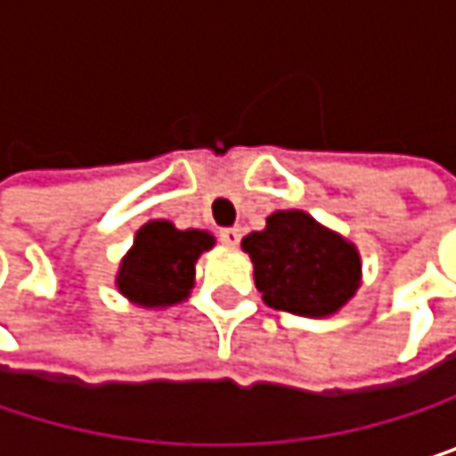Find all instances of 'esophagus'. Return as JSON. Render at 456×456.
<instances>
[{"mask_svg": "<svg viewBox=\"0 0 456 456\" xmlns=\"http://www.w3.org/2000/svg\"><path fill=\"white\" fill-rule=\"evenodd\" d=\"M219 237H222V242H224V245H232V248H234V245L240 242V237H242V234H240V229L237 227H229V229H222V232H219Z\"/></svg>", "mask_w": 456, "mask_h": 456, "instance_id": "esophagus-1", "label": "esophagus"}]
</instances>
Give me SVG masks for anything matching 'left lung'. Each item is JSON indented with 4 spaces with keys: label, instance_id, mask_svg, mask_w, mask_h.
<instances>
[{
    "label": "left lung",
    "instance_id": "8db88e82",
    "mask_svg": "<svg viewBox=\"0 0 456 456\" xmlns=\"http://www.w3.org/2000/svg\"><path fill=\"white\" fill-rule=\"evenodd\" d=\"M240 245L264 304L298 317L338 314L362 285L359 248L298 208L274 211Z\"/></svg>",
    "mask_w": 456,
    "mask_h": 456
}]
</instances>
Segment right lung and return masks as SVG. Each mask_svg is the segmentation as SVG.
Segmentation results:
<instances>
[{"mask_svg":"<svg viewBox=\"0 0 456 456\" xmlns=\"http://www.w3.org/2000/svg\"><path fill=\"white\" fill-rule=\"evenodd\" d=\"M216 245L206 229H176L152 219L134 234V245L118 264L116 290L139 309H168L190 298L198 258Z\"/></svg>","mask_w":456,"mask_h":456,"instance_id":"1","label":"right lung"}]
</instances>
